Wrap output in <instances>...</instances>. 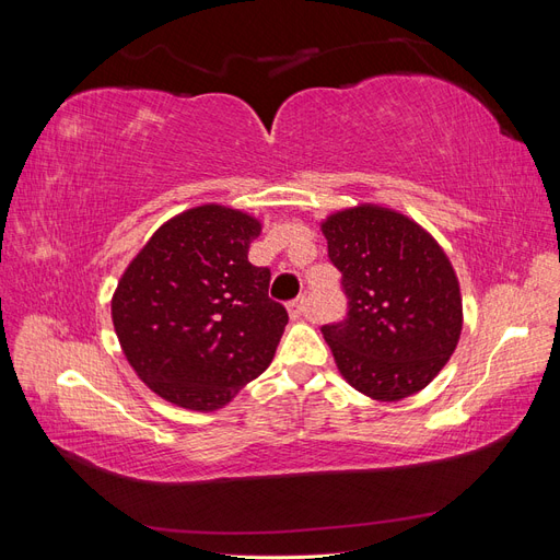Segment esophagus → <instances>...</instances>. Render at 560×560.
<instances>
[{
  "label": "esophagus",
  "mask_w": 560,
  "mask_h": 560,
  "mask_svg": "<svg viewBox=\"0 0 560 560\" xmlns=\"http://www.w3.org/2000/svg\"><path fill=\"white\" fill-rule=\"evenodd\" d=\"M287 311H290V317L292 319H301L303 315H306V299H296L292 303H287Z\"/></svg>",
  "instance_id": "34e87169"
}]
</instances>
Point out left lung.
Returning a JSON list of instances; mask_svg holds the SVG:
<instances>
[{"label": "left lung", "mask_w": 560, "mask_h": 560, "mask_svg": "<svg viewBox=\"0 0 560 560\" xmlns=\"http://www.w3.org/2000/svg\"><path fill=\"white\" fill-rule=\"evenodd\" d=\"M319 229L350 308L341 325L322 327L341 376L385 404L420 393L463 331L460 282L444 247L378 202L336 210Z\"/></svg>", "instance_id": "1"}]
</instances>
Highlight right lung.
I'll use <instances>...</instances> for the list:
<instances>
[{
	"label": "right lung",
	"instance_id": "obj_1",
	"mask_svg": "<svg viewBox=\"0 0 560 560\" xmlns=\"http://www.w3.org/2000/svg\"><path fill=\"white\" fill-rule=\"evenodd\" d=\"M261 222L206 202L167 219L135 254L112 322L135 374L165 401L217 411L273 362L287 311L247 252Z\"/></svg>",
	"mask_w": 560,
	"mask_h": 560
}]
</instances>
